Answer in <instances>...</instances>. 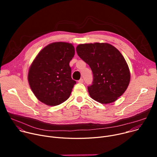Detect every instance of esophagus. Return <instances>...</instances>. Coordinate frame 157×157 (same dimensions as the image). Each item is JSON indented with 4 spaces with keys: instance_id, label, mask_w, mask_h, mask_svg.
Masks as SVG:
<instances>
[{
    "instance_id": "esophagus-1",
    "label": "esophagus",
    "mask_w": 157,
    "mask_h": 157,
    "mask_svg": "<svg viewBox=\"0 0 157 157\" xmlns=\"http://www.w3.org/2000/svg\"><path fill=\"white\" fill-rule=\"evenodd\" d=\"M78 82H79V83H83V82H84V79H80L78 81Z\"/></svg>"
}]
</instances>
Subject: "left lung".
Listing matches in <instances>:
<instances>
[{
  "label": "left lung",
  "mask_w": 157,
  "mask_h": 157,
  "mask_svg": "<svg viewBox=\"0 0 157 157\" xmlns=\"http://www.w3.org/2000/svg\"><path fill=\"white\" fill-rule=\"evenodd\" d=\"M76 52L93 73V84L87 87L90 97L104 104L117 100L130 81L129 68L121 53L107 43L80 44Z\"/></svg>",
  "instance_id": "1"
}]
</instances>
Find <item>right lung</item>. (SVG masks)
I'll use <instances>...</instances> for the list:
<instances>
[{
  "mask_svg": "<svg viewBox=\"0 0 157 157\" xmlns=\"http://www.w3.org/2000/svg\"><path fill=\"white\" fill-rule=\"evenodd\" d=\"M73 44L55 42L48 44L32 63L28 81L35 97L47 105H58L68 99L76 83L71 78L70 62L75 55Z\"/></svg>",
  "mask_w": 157,
  "mask_h": 157,
  "instance_id": "right-lung-1",
  "label": "right lung"
}]
</instances>
